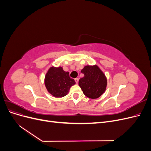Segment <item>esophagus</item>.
Returning a JSON list of instances; mask_svg holds the SVG:
<instances>
[{
  "mask_svg": "<svg viewBox=\"0 0 151 151\" xmlns=\"http://www.w3.org/2000/svg\"><path fill=\"white\" fill-rule=\"evenodd\" d=\"M75 81H76V84L78 83V82H79V78H76V79H75Z\"/></svg>",
  "mask_w": 151,
  "mask_h": 151,
  "instance_id": "obj_1",
  "label": "esophagus"
}]
</instances>
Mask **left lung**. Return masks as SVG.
Masks as SVG:
<instances>
[{"label":"left lung","mask_w":151,"mask_h":151,"mask_svg":"<svg viewBox=\"0 0 151 151\" xmlns=\"http://www.w3.org/2000/svg\"><path fill=\"white\" fill-rule=\"evenodd\" d=\"M81 72L84 77L79 81V86L87 97L96 99L105 92L107 79L104 73L96 65H86Z\"/></svg>","instance_id":"8db88e82"}]
</instances>
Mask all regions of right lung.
Wrapping results in <instances>:
<instances>
[{
    "label": "right lung",
    "instance_id": "obj_1",
    "mask_svg": "<svg viewBox=\"0 0 151 151\" xmlns=\"http://www.w3.org/2000/svg\"><path fill=\"white\" fill-rule=\"evenodd\" d=\"M75 84L74 79L69 77V72L63 70L62 67H51L45 76V87L48 93L55 98L65 96Z\"/></svg>",
    "mask_w": 151,
    "mask_h": 151
}]
</instances>
